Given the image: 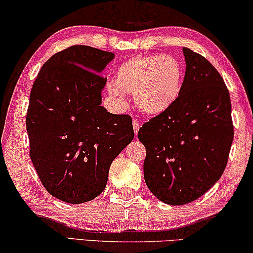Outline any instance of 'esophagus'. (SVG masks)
Returning <instances> with one entry per match:
<instances>
[{
    "label": "esophagus",
    "instance_id": "1",
    "mask_svg": "<svg viewBox=\"0 0 253 253\" xmlns=\"http://www.w3.org/2000/svg\"><path fill=\"white\" fill-rule=\"evenodd\" d=\"M132 126H133V131H134V133H138V131H139V127H140V123H139V121H138L137 119H133V121H132Z\"/></svg>",
    "mask_w": 253,
    "mask_h": 253
}]
</instances>
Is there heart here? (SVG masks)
I'll use <instances>...</instances> for the list:
<instances>
[{
	"instance_id": "1",
	"label": "heart",
	"mask_w": 253,
	"mask_h": 253,
	"mask_svg": "<svg viewBox=\"0 0 253 253\" xmlns=\"http://www.w3.org/2000/svg\"><path fill=\"white\" fill-rule=\"evenodd\" d=\"M183 68L172 55H136L119 65L109 95L124 103V93H133L137 108L158 115L167 110L181 93Z\"/></svg>"
}]
</instances>
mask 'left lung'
Wrapping results in <instances>:
<instances>
[{
  "label": "left lung",
  "mask_w": 253,
  "mask_h": 253,
  "mask_svg": "<svg viewBox=\"0 0 253 253\" xmlns=\"http://www.w3.org/2000/svg\"><path fill=\"white\" fill-rule=\"evenodd\" d=\"M183 54L186 69L177 100L138 131L146 148L145 182L169 205L191 203L219 181L234 139L222 77L200 54L189 48Z\"/></svg>",
  "instance_id": "8db88e82"
}]
</instances>
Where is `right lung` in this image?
<instances>
[{"mask_svg":"<svg viewBox=\"0 0 253 253\" xmlns=\"http://www.w3.org/2000/svg\"><path fill=\"white\" fill-rule=\"evenodd\" d=\"M114 54L75 44L54 54L33 83L26 114L30 158L44 189L69 204L98 197L109 167L133 139L132 119L101 106Z\"/></svg>","mask_w":253,"mask_h":253,"instance_id":"right-lung-1","label":"right lung"}]
</instances>
